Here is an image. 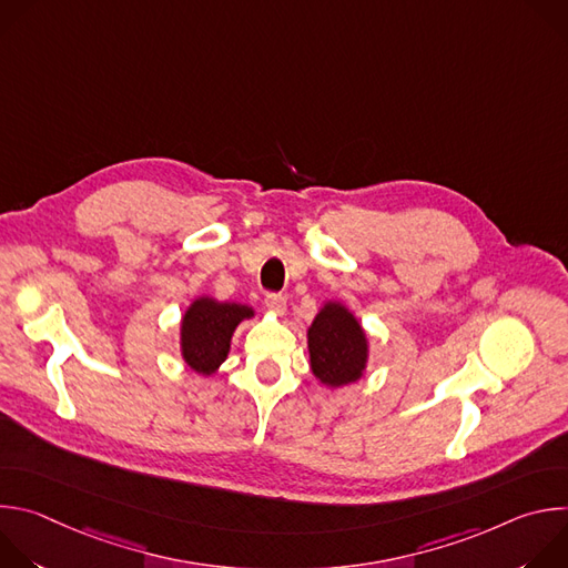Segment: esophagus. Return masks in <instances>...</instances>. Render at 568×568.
I'll use <instances>...</instances> for the list:
<instances>
[{"label": "esophagus", "instance_id": "1", "mask_svg": "<svg viewBox=\"0 0 568 568\" xmlns=\"http://www.w3.org/2000/svg\"><path fill=\"white\" fill-rule=\"evenodd\" d=\"M265 307L274 314H285V307H287V301L283 294H276V292H270L265 296Z\"/></svg>", "mask_w": 568, "mask_h": 568}]
</instances>
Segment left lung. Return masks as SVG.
I'll list each match as a JSON object with an SVG mask.
<instances>
[{"label":"left lung","mask_w":568,"mask_h":568,"mask_svg":"<svg viewBox=\"0 0 568 568\" xmlns=\"http://www.w3.org/2000/svg\"><path fill=\"white\" fill-rule=\"evenodd\" d=\"M314 377L331 388L357 382L368 362V339L357 316L339 301H328L307 328Z\"/></svg>","instance_id":"obj_1"}]
</instances>
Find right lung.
<instances>
[{
  "mask_svg": "<svg viewBox=\"0 0 568 568\" xmlns=\"http://www.w3.org/2000/svg\"><path fill=\"white\" fill-rule=\"evenodd\" d=\"M252 316L254 307L250 305L220 303L211 296L195 298L186 307L180 328L184 362L200 375H213L229 355L237 323Z\"/></svg>",
  "mask_w": 568,
  "mask_h": 568,
  "instance_id": "1",
  "label": "right lung"
}]
</instances>
